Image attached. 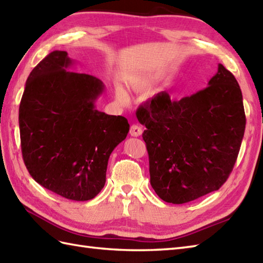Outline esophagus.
<instances>
[{
	"mask_svg": "<svg viewBox=\"0 0 263 263\" xmlns=\"http://www.w3.org/2000/svg\"><path fill=\"white\" fill-rule=\"evenodd\" d=\"M130 134L131 137H140L142 134V129L137 124H133L130 127Z\"/></svg>",
	"mask_w": 263,
	"mask_h": 263,
	"instance_id": "1",
	"label": "esophagus"
}]
</instances>
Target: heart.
<instances>
[{
  "label": "heart",
  "mask_w": 263,
  "mask_h": 263,
  "mask_svg": "<svg viewBox=\"0 0 263 263\" xmlns=\"http://www.w3.org/2000/svg\"><path fill=\"white\" fill-rule=\"evenodd\" d=\"M125 82L127 86H129L131 89L136 91H143L154 86L157 82V79L155 77L145 76L142 74H131L126 77ZM115 96H117V99L121 103L125 104L129 102V96H127V94L125 93V90L120 86L115 87Z\"/></svg>",
  "instance_id": "b5f03b06"
}]
</instances>
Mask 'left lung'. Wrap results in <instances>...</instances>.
I'll list each match as a JSON object with an SVG mask.
<instances>
[{
  "label": "left lung",
  "instance_id": "obj_1",
  "mask_svg": "<svg viewBox=\"0 0 263 263\" xmlns=\"http://www.w3.org/2000/svg\"><path fill=\"white\" fill-rule=\"evenodd\" d=\"M207 86L177 102L162 93L137 111L146 127L150 184L167 203L184 204L218 191L239 155L246 130L239 83L218 64Z\"/></svg>",
  "mask_w": 263,
  "mask_h": 263
}]
</instances>
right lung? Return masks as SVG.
<instances>
[{
    "label": "right lung",
    "instance_id": "right-lung-1",
    "mask_svg": "<svg viewBox=\"0 0 263 263\" xmlns=\"http://www.w3.org/2000/svg\"><path fill=\"white\" fill-rule=\"evenodd\" d=\"M75 63L54 50L34 67L21 99L19 126L32 178L59 196L84 201L105 185L108 158L130 124L96 108L105 86L94 76L70 71Z\"/></svg>",
    "mask_w": 263,
    "mask_h": 263
}]
</instances>
